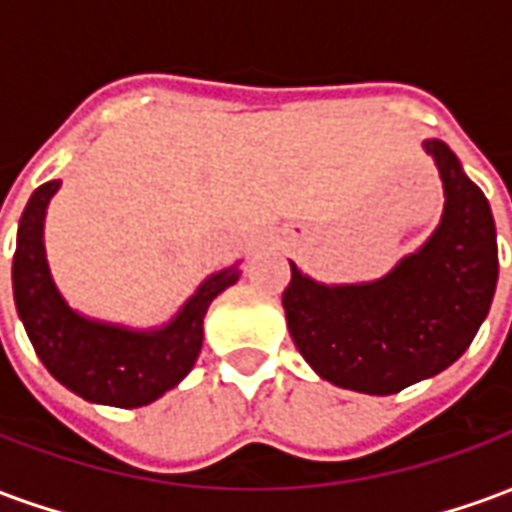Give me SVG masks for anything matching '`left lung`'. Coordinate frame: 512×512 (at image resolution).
Here are the masks:
<instances>
[{"mask_svg": "<svg viewBox=\"0 0 512 512\" xmlns=\"http://www.w3.org/2000/svg\"><path fill=\"white\" fill-rule=\"evenodd\" d=\"M422 150L439 169L444 208L417 252L370 282L326 285L290 263L282 293L293 343L334 386L395 395L447 370L472 345L499 279L496 227L485 194L441 139Z\"/></svg>", "mask_w": 512, "mask_h": 512, "instance_id": "8db88e82", "label": "left lung"}]
</instances>
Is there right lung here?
Wrapping results in <instances>:
<instances>
[{
  "label": "right lung",
  "instance_id": "right-lung-1",
  "mask_svg": "<svg viewBox=\"0 0 512 512\" xmlns=\"http://www.w3.org/2000/svg\"><path fill=\"white\" fill-rule=\"evenodd\" d=\"M62 180L35 189L21 213L13 255V299L35 354L51 376L90 403L139 408L189 376L202 348V321L211 301L238 282L227 266L200 282L167 323L134 329L73 310L51 277L46 257V211Z\"/></svg>",
  "mask_w": 512,
  "mask_h": 512
}]
</instances>
